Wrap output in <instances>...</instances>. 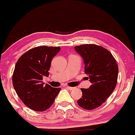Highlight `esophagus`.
I'll return each mask as SVG.
<instances>
[{
    "instance_id": "obj_1",
    "label": "esophagus",
    "mask_w": 135,
    "mask_h": 135,
    "mask_svg": "<svg viewBox=\"0 0 135 135\" xmlns=\"http://www.w3.org/2000/svg\"><path fill=\"white\" fill-rule=\"evenodd\" d=\"M65 88L70 90H73V89H74V87H70V86H65Z\"/></svg>"
}]
</instances>
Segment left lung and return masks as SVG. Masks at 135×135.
Masks as SVG:
<instances>
[{
	"label": "left lung",
	"mask_w": 135,
	"mask_h": 135,
	"mask_svg": "<svg viewBox=\"0 0 135 135\" xmlns=\"http://www.w3.org/2000/svg\"><path fill=\"white\" fill-rule=\"evenodd\" d=\"M74 49L83 59L84 72L91 83L89 89H81L82 96L77 102L84 109H94L103 104L115 89L118 64L112 53L99 45H82Z\"/></svg>",
	"instance_id": "1"
}]
</instances>
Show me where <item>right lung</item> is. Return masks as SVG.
Returning <instances> with one entry per match:
<instances>
[{
	"label": "right lung",
	"mask_w": 135,
	"mask_h": 135,
	"mask_svg": "<svg viewBox=\"0 0 135 135\" xmlns=\"http://www.w3.org/2000/svg\"><path fill=\"white\" fill-rule=\"evenodd\" d=\"M59 46H41L27 51L15 64L12 77L16 93L23 103L32 110L43 112L51 107L60 88H53L42 82L49 75L51 61L59 52Z\"/></svg>",
	"instance_id": "right-lung-1"
}]
</instances>
